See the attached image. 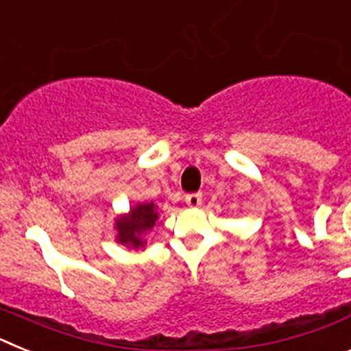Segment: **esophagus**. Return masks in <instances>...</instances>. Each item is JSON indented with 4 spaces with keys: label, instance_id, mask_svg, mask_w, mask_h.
<instances>
[{
    "label": "esophagus",
    "instance_id": "obj_1",
    "mask_svg": "<svg viewBox=\"0 0 351 351\" xmlns=\"http://www.w3.org/2000/svg\"><path fill=\"white\" fill-rule=\"evenodd\" d=\"M184 202L190 207H198L202 204V195L200 193H188L184 197Z\"/></svg>",
    "mask_w": 351,
    "mask_h": 351
}]
</instances>
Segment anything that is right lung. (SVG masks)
Returning a JSON list of instances; mask_svg holds the SVG:
<instances>
[{"instance_id": "1", "label": "right lung", "mask_w": 351, "mask_h": 351, "mask_svg": "<svg viewBox=\"0 0 351 351\" xmlns=\"http://www.w3.org/2000/svg\"><path fill=\"white\" fill-rule=\"evenodd\" d=\"M156 221L158 213L153 202L137 204L130 209L128 214L116 219V225H114L117 230L116 241L126 247H135V250L144 247V235L149 230H153Z\"/></svg>"}]
</instances>
